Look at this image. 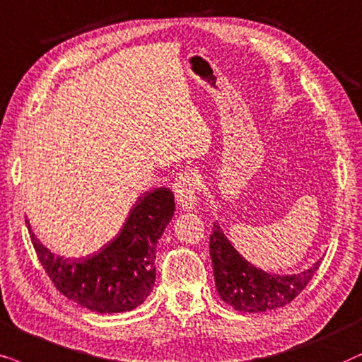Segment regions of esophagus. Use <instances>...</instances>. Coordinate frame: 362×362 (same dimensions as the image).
<instances>
[{
	"mask_svg": "<svg viewBox=\"0 0 362 362\" xmlns=\"http://www.w3.org/2000/svg\"><path fill=\"white\" fill-rule=\"evenodd\" d=\"M197 190H199V180H197L195 173L192 170H184L175 177L173 182V192H175V199L187 210L197 209Z\"/></svg>",
	"mask_w": 362,
	"mask_h": 362,
	"instance_id": "1",
	"label": "esophagus"
}]
</instances>
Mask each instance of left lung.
I'll return each instance as SVG.
<instances>
[{
  "label": "left lung",
  "mask_w": 362,
  "mask_h": 362,
  "mask_svg": "<svg viewBox=\"0 0 362 362\" xmlns=\"http://www.w3.org/2000/svg\"><path fill=\"white\" fill-rule=\"evenodd\" d=\"M210 257L220 298L245 313L268 311L291 303L308 286L321 264L316 262L310 269L293 276H273L240 257L216 223L210 235Z\"/></svg>",
  "instance_id": "left-lung-1"
}]
</instances>
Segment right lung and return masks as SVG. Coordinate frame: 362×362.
I'll return each mask as SVG.
<instances>
[{
  "label": "right lung",
  "mask_w": 362,
  "mask_h": 362,
  "mask_svg": "<svg viewBox=\"0 0 362 362\" xmlns=\"http://www.w3.org/2000/svg\"><path fill=\"white\" fill-rule=\"evenodd\" d=\"M170 189L146 192L119 237L88 258L56 257L42 247L26 221L31 243L57 291L95 313L131 311L151 295L156 281V247L172 220Z\"/></svg>",
  "instance_id": "add662e5"
}]
</instances>
